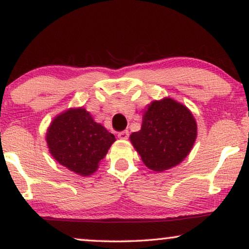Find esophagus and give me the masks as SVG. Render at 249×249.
I'll return each instance as SVG.
<instances>
[{"label":"esophagus","instance_id":"obj_1","mask_svg":"<svg viewBox=\"0 0 249 249\" xmlns=\"http://www.w3.org/2000/svg\"><path fill=\"white\" fill-rule=\"evenodd\" d=\"M118 138L120 139H128L129 138V131L128 130H124L118 132Z\"/></svg>","mask_w":249,"mask_h":249}]
</instances>
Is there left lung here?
I'll return each instance as SVG.
<instances>
[{
    "instance_id": "1",
    "label": "left lung",
    "mask_w": 249,
    "mask_h": 249,
    "mask_svg": "<svg viewBox=\"0 0 249 249\" xmlns=\"http://www.w3.org/2000/svg\"><path fill=\"white\" fill-rule=\"evenodd\" d=\"M196 136L192 112L171 98H164L148 105L142 129L132 132L130 141L145 165L161 172L179 164L189 154Z\"/></svg>"
}]
</instances>
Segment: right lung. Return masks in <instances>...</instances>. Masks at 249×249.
Segmentation results:
<instances>
[{
  "mask_svg": "<svg viewBox=\"0 0 249 249\" xmlns=\"http://www.w3.org/2000/svg\"><path fill=\"white\" fill-rule=\"evenodd\" d=\"M46 141L60 164L80 176H89L96 171L115 138L85 108H71L54 119Z\"/></svg>",
  "mask_w": 249,
  "mask_h": 249,
  "instance_id": "add662e5",
  "label": "right lung"
}]
</instances>
